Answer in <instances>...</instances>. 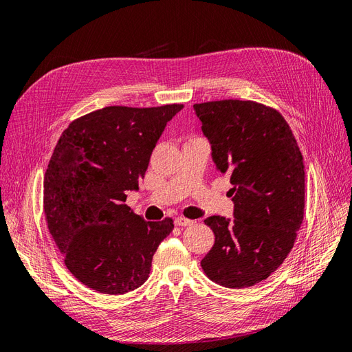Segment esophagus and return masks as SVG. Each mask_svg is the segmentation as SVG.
I'll return each mask as SVG.
<instances>
[{
	"instance_id": "1",
	"label": "esophagus",
	"mask_w": 352,
	"mask_h": 352,
	"mask_svg": "<svg viewBox=\"0 0 352 352\" xmlns=\"http://www.w3.org/2000/svg\"><path fill=\"white\" fill-rule=\"evenodd\" d=\"M192 220H189V219H185V217H176L175 219V225L176 226H180V228H186V226H190L192 225Z\"/></svg>"
}]
</instances>
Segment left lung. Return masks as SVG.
Returning a JSON list of instances; mask_svg holds the SVG:
<instances>
[{"mask_svg": "<svg viewBox=\"0 0 352 352\" xmlns=\"http://www.w3.org/2000/svg\"><path fill=\"white\" fill-rule=\"evenodd\" d=\"M194 109L235 202L233 220H204L216 241L201 267L217 285L250 287L267 279L294 247L304 219L302 154L289 124L269 105L220 100Z\"/></svg>", "mask_w": 352, "mask_h": 352, "instance_id": "left-lung-1", "label": "left lung"}]
</instances>
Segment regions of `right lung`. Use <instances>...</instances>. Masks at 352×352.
I'll use <instances>...</instances> for the list:
<instances>
[{
	"mask_svg": "<svg viewBox=\"0 0 352 352\" xmlns=\"http://www.w3.org/2000/svg\"><path fill=\"white\" fill-rule=\"evenodd\" d=\"M184 104L110 105L73 120L44 177V211L69 272L94 291L120 295L150 276L173 220L144 221L124 204L138 189L167 122Z\"/></svg>",
	"mask_w": 352,
	"mask_h": 352,
	"instance_id": "1",
	"label": "right lung"
}]
</instances>
